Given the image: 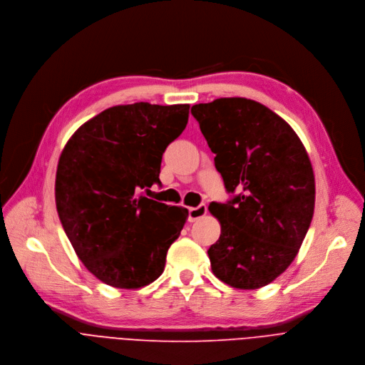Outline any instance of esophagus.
I'll return each instance as SVG.
<instances>
[{
	"label": "esophagus",
	"instance_id": "34e87169",
	"mask_svg": "<svg viewBox=\"0 0 365 365\" xmlns=\"http://www.w3.org/2000/svg\"><path fill=\"white\" fill-rule=\"evenodd\" d=\"M205 212H207V205H205V204H200V205H197V207H191V208L188 210V222H190V223L197 222L198 218H201L202 215H205Z\"/></svg>",
	"mask_w": 365,
	"mask_h": 365
}]
</instances>
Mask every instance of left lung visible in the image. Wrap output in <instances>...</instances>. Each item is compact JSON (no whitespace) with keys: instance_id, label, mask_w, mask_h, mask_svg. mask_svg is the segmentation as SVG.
I'll use <instances>...</instances> for the list:
<instances>
[{"instance_id":"left-lung-1","label":"left lung","mask_w":365,"mask_h":365,"mask_svg":"<svg viewBox=\"0 0 365 365\" xmlns=\"http://www.w3.org/2000/svg\"><path fill=\"white\" fill-rule=\"evenodd\" d=\"M191 115L233 194L208 207L222 225L207 252L211 270L233 287L266 286L294 262L312 222L315 177L307 150L280 116L250 99L198 103Z\"/></svg>"}]
</instances>
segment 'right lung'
Wrapping results in <instances>:
<instances>
[{
  "mask_svg": "<svg viewBox=\"0 0 365 365\" xmlns=\"http://www.w3.org/2000/svg\"><path fill=\"white\" fill-rule=\"evenodd\" d=\"M190 105L138 102L101 112L66 143L56 174L58 218L78 257L103 283L138 289L161 276L188 210L145 195Z\"/></svg>",
  "mask_w": 365,
  "mask_h": 365,
  "instance_id": "right-lung-1",
  "label": "right lung"
}]
</instances>
